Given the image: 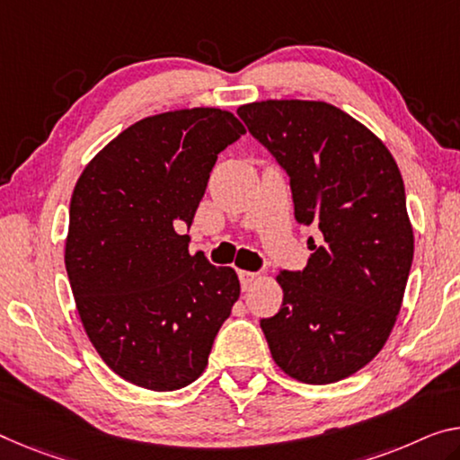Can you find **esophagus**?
I'll return each instance as SVG.
<instances>
[{
    "label": "esophagus",
    "mask_w": 460,
    "mask_h": 460,
    "mask_svg": "<svg viewBox=\"0 0 460 460\" xmlns=\"http://www.w3.org/2000/svg\"><path fill=\"white\" fill-rule=\"evenodd\" d=\"M254 278H257V273L244 271V270L238 271V279H240V286H243V289H249L251 284L254 281Z\"/></svg>",
    "instance_id": "34e87169"
}]
</instances>
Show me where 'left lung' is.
<instances>
[{
  "instance_id": "8db88e82",
  "label": "left lung",
  "mask_w": 460,
  "mask_h": 460,
  "mask_svg": "<svg viewBox=\"0 0 460 460\" xmlns=\"http://www.w3.org/2000/svg\"><path fill=\"white\" fill-rule=\"evenodd\" d=\"M251 136L284 168L296 222L316 226L302 271L281 270L279 313L261 319L275 364L306 385L364 368L394 327L413 261L405 185L383 141L327 102L240 107Z\"/></svg>"
}]
</instances>
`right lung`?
I'll use <instances>...</instances> for the list:
<instances>
[{
    "mask_svg": "<svg viewBox=\"0 0 460 460\" xmlns=\"http://www.w3.org/2000/svg\"><path fill=\"white\" fill-rule=\"evenodd\" d=\"M243 133L220 109L162 112L127 127L77 181L69 286L92 345L127 383L166 393L206 370L240 281L189 254L179 228H190L217 154Z\"/></svg>",
    "mask_w": 460,
    "mask_h": 460,
    "instance_id": "obj_1",
    "label": "right lung"
}]
</instances>
